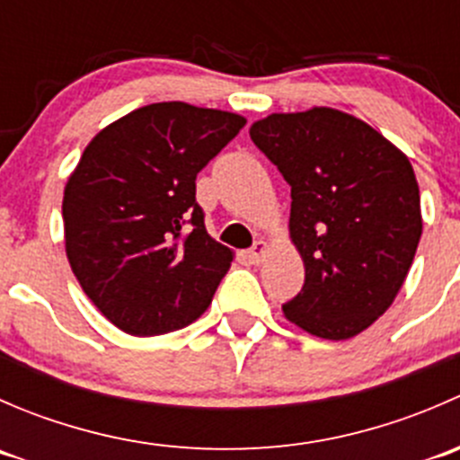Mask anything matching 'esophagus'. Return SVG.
Instances as JSON below:
<instances>
[{
	"mask_svg": "<svg viewBox=\"0 0 460 460\" xmlns=\"http://www.w3.org/2000/svg\"><path fill=\"white\" fill-rule=\"evenodd\" d=\"M264 253H267V243L258 240V243L249 249V260H252L253 264H260L264 260Z\"/></svg>",
	"mask_w": 460,
	"mask_h": 460,
	"instance_id": "esophagus-1",
	"label": "esophagus"
}]
</instances>
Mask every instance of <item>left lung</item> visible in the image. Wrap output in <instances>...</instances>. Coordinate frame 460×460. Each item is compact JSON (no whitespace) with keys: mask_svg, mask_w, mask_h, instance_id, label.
<instances>
[{"mask_svg":"<svg viewBox=\"0 0 460 460\" xmlns=\"http://www.w3.org/2000/svg\"><path fill=\"white\" fill-rule=\"evenodd\" d=\"M249 136L291 187L289 229L305 285L282 312L327 341L356 336L387 312L419 247L410 160L363 119L333 109L273 113Z\"/></svg>","mask_w":460,"mask_h":460,"instance_id":"left-lung-1","label":"left lung"}]
</instances>
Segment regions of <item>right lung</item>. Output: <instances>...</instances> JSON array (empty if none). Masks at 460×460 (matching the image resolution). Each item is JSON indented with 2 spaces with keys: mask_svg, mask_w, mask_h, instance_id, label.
Returning a JSON list of instances; mask_svg holds the SVG:
<instances>
[{
  "mask_svg": "<svg viewBox=\"0 0 460 460\" xmlns=\"http://www.w3.org/2000/svg\"><path fill=\"white\" fill-rule=\"evenodd\" d=\"M247 124L184 102L142 106L97 133L64 189L66 256L115 327L155 336L211 305L234 253L207 234L198 173Z\"/></svg>",
  "mask_w": 460,
  "mask_h": 460,
  "instance_id": "right-lung-1",
  "label": "right lung"
}]
</instances>
